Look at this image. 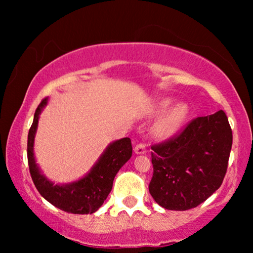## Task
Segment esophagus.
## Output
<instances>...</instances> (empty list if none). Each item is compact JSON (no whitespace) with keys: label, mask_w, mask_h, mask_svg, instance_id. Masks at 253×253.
<instances>
[{"label":"esophagus","mask_w":253,"mask_h":253,"mask_svg":"<svg viewBox=\"0 0 253 253\" xmlns=\"http://www.w3.org/2000/svg\"><path fill=\"white\" fill-rule=\"evenodd\" d=\"M147 152V148L144 144H138L136 147H134V153L136 154H145Z\"/></svg>","instance_id":"34e87169"}]
</instances>
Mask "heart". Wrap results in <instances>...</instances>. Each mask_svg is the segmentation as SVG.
Masks as SVG:
<instances>
[{"instance_id":"b5f03b06","label":"heart","mask_w":253,"mask_h":253,"mask_svg":"<svg viewBox=\"0 0 253 253\" xmlns=\"http://www.w3.org/2000/svg\"><path fill=\"white\" fill-rule=\"evenodd\" d=\"M172 100L165 98L158 100L152 105L148 116L159 117L153 126V134L159 139H168L176 134L184 126L189 116V106L185 102H176L171 105Z\"/></svg>"}]
</instances>
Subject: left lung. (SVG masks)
I'll return each mask as SVG.
<instances>
[{"label":"left lung","instance_id":"8db88e82","mask_svg":"<svg viewBox=\"0 0 253 253\" xmlns=\"http://www.w3.org/2000/svg\"><path fill=\"white\" fill-rule=\"evenodd\" d=\"M231 145L223 110L197 117L177 137L152 146L151 196L166 210L197 207L222 184Z\"/></svg>","mask_w":253,"mask_h":253}]
</instances>
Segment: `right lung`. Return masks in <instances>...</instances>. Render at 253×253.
Masks as SVG:
<instances>
[{"instance_id": "add662e5", "label": "right lung", "mask_w": 253, "mask_h": 253, "mask_svg": "<svg viewBox=\"0 0 253 253\" xmlns=\"http://www.w3.org/2000/svg\"><path fill=\"white\" fill-rule=\"evenodd\" d=\"M47 102L46 98L38 106L27 137V160L31 177L40 195L57 209L72 214L94 213L112 191L116 174L132 155L130 138H122L110 143L84 177L65 184H55L44 176L34 157V137L40 114Z\"/></svg>"}]
</instances>
